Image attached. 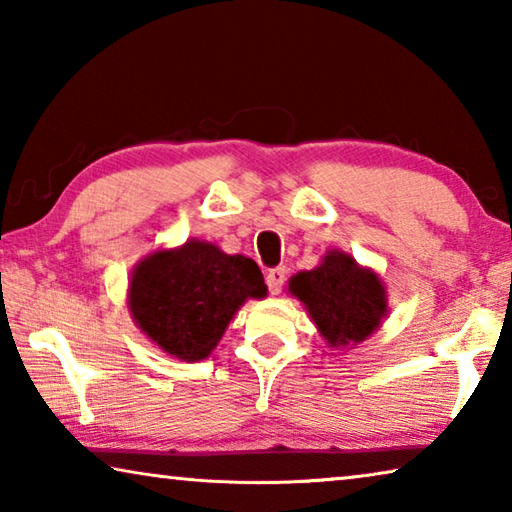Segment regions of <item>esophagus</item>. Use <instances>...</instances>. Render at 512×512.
<instances>
[{"instance_id": "obj_1", "label": "esophagus", "mask_w": 512, "mask_h": 512, "mask_svg": "<svg viewBox=\"0 0 512 512\" xmlns=\"http://www.w3.org/2000/svg\"><path fill=\"white\" fill-rule=\"evenodd\" d=\"M284 280H287V268H284V266L271 268V271L266 273V287H268V291H271L273 296H277V293H280L282 287H284Z\"/></svg>"}]
</instances>
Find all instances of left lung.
Returning <instances> with one entry per match:
<instances>
[{
  "label": "left lung",
  "mask_w": 512,
  "mask_h": 512,
  "mask_svg": "<svg viewBox=\"0 0 512 512\" xmlns=\"http://www.w3.org/2000/svg\"><path fill=\"white\" fill-rule=\"evenodd\" d=\"M289 289L305 302L332 348L363 341L386 314V291L379 277L343 253H329L314 271L291 277Z\"/></svg>",
  "instance_id": "obj_1"
}]
</instances>
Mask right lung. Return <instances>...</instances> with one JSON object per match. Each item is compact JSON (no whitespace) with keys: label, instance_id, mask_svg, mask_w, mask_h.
<instances>
[{"label":"right lung","instance_id":"right-lung-1","mask_svg":"<svg viewBox=\"0 0 512 512\" xmlns=\"http://www.w3.org/2000/svg\"><path fill=\"white\" fill-rule=\"evenodd\" d=\"M264 296V277L253 259L187 241L135 268L128 302L135 323L153 343L183 361H198L216 348L248 298Z\"/></svg>","mask_w":512,"mask_h":512}]
</instances>
